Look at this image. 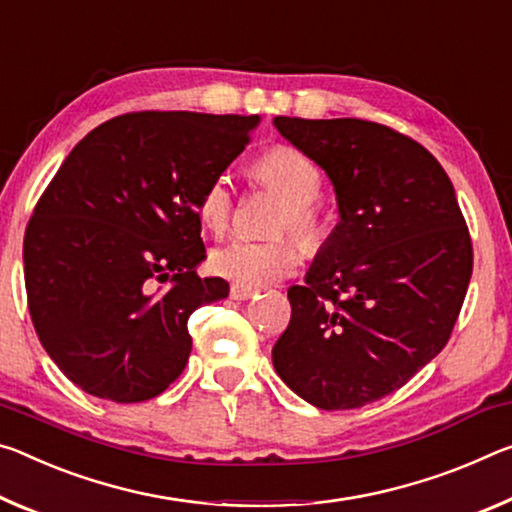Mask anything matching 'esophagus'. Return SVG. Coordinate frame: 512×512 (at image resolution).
<instances>
[{
	"label": "esophagus",
	"instance_id": "esophagus-1",
	"mask_svg": "<svg viewBox=\"0 0 512 512\" xmlns=\"http://www.w3.org/2000/svg\"><path fill=\"white\" fill-rule=\"evenodd\" d=\"M255 296V289H248V287H241V285H230V298L232 300H248Z\"/></svg>",
	"mask_w": 512,
	"mask_h": 512
}]
</instances>
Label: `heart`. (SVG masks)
<instances>
[{
  "mask_svg": "<svg viewBox=\"0 0 512 512\" xmlns=\"http://www.w3.org/2000/svg\"><path fill=\"white\" fill-rule=\"evenodd\" d=\"M255 180L278 193L285 209L278 218V230L291 232L310 253L321 250L328 237L326 214L319 205L323 175L305 152L291 145H273L259 154L253 164ZM234 186L227 173L214 175L198 198V216L209 232L223 234L234 216ZM212 271L234 285L259 289L294 273L300 264V248L291 239L250 241L234 239L214 250Z\"/></svg>",
  "mask_w": 512,
  "mask_h": 512,
  "instance_id": "heart-1",
  "label": "heart"
}]
</instances>
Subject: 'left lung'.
<instances>
[{"label":"left lung","instance_id":"8db88e82","mask_svg":"<svg viewBox=\"0 0 512 512\" xmlns=\"http://www.w3.org/2000/svg\"><path fill=\"white\" fill-rule=\"evenodd\" d=\"M326 170L342 221L287 291L278 376L321 410H353L403 387L449 342L474 250L456 191L431 152L360 118L275 116Z\"/></svg>","mask_w":512,"mask_h":512}]
</instances>
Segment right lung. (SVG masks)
Returning a JSON list of instances; mask_svg holds the SVG:
<instances>
[{
    "label": "right lung",
    "mask_w": 512,
    "mask_h": 512,
    "mask_svg": "<svg viewBox=\"0 0 512 512\" xmlns=\"http://www.w3.org/2000/svg\"><path fill=\"white\" fill-rule=\"evenodd\" d=\"M257 123L123 113L56 170L24 232V285L40 344L84 392L141 403L184 371L189 316L230 291L223 278L196 275L205 259L198 198Z\"/></svg>",
    "instance_id": "1"
}]
</instances>
